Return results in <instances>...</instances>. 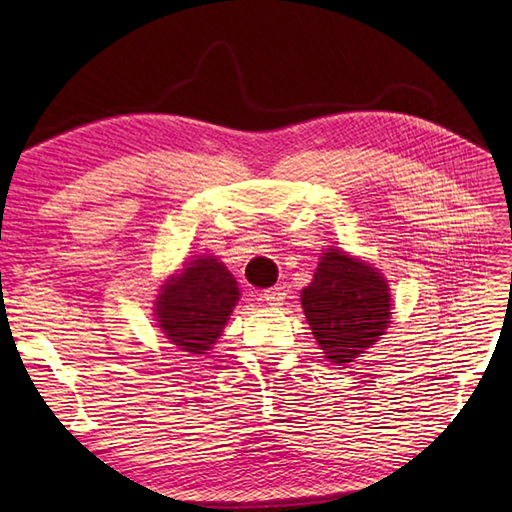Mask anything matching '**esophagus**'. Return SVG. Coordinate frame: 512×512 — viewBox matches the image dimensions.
I'll return each mask as SVG.
<instances>
[{"label":"esophagus","mask_w":512,"mask_h":512,"mask_svg":"<svg viewBox=\"0 0 512 512\" xmlns=\"http://www.w3.org/2000/svg\"><path fill=\"white\" fill-rule=\"evenodd\" d=\"M262 299L268 303V306H281V301L286 299V290L281 286H273L262 292Z\"/></svg>","instance_id":"esophagus-1"}]
</instances>
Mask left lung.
I'll list each match as a JSON object with an SVG mask.
<instances>
[{
  "label": "left lung",
  "instance_id": "1",
  "mask_svg": "<svg viewBox=\"0 0 512 512\" xmlns=\"http://www.w3.org/2000/svg\"><path fill=\"white\" fill-rule=\"evenodd\" d=\"M301 306L314 339L334 365L352 363L372 347L391 317L383 275L334 248L323 253L312 284L303 288Z\"/></svg>",
  "mask_w": 512,
  "mask_h": 512
}]
</instances>
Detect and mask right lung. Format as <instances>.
Here are the masks:
<instances>
[{"mask_svg": "<svg viewBox=\"0 0 512 512\" xmlns=\"http://www.w3.org/2000/svg\"><path fill=\"white\" fill-rule=\"evenodd\" d=\"M237 299L233 275L222 262L206 255L162 288L156 301L158 325L182 352L204 354L217 341Z\"/></svg>", "mask_w": 512, "mask_h": 512, "instance_id": "1", "label": "right lung"}]
</instances>
